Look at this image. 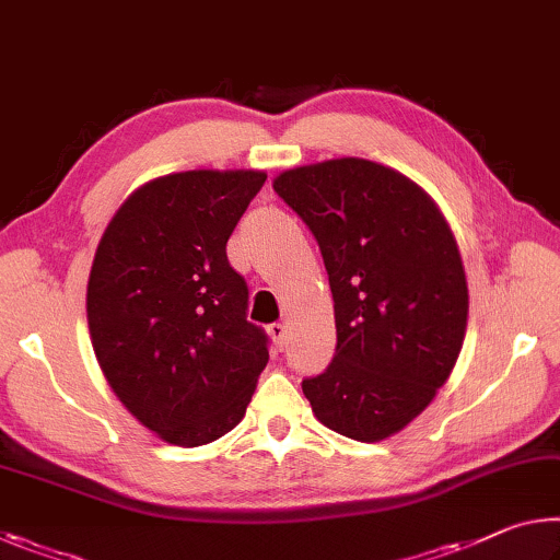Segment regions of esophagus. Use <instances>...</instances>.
Instances as JSON below:
<instances>
[{
    "mask_svg": "<svg viewBox=\"0 0 560 560\" xmlns=\"http://www.w3.org/2000/svg\"><path fill=\"white\" fill-rule=\"evenodd\" d=\"M287 334H289V328L283 324H271L269 326V336H271V341L277 343V349H283V343H287Z\"/></svg>",
    "mask_w": 560,
    "mask_h": 560,
    "instance_id": "esophagus-1",
    "label": "esophagus"
}]
</instances>
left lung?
Returning <instances> with one entry per match:
<instances>
[{
    "instance_id": "8db88e82",
    "label": "left lung",
    "mask_w": 560,
    "mask_h": 560,
    "mask_svg": "<svg viewBox=\"0 0 560 560\" xmlns=\"http://www.w3.org/2000/svg\"><path fill=\"white\" fill-rule=\"evenodd\" d=\"M273 191L312 229L334 296L336 353L304 396L328 429L374 443L406 429L464 346L468 283L429 194L359 156L287 168Z\"/></svg>"
}]
</instances>
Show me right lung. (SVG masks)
Instances as JSON below:
<instances>
[{
  "instance_id": "1",
  "label": "right lung",
  "mask_w": 560,
  "mask_h": 560,
  "mask_svg": "<svg viewBox=\"0 0 560 560\" xmlns=\"http://www.w3.org/2000/svg\"><path fill=\"white\" fill-rule=\"evenodd\" d=\"M264 182L254 168L159 176L129 194L96 246L86 283L96 361L127 411L174 446L232 431L269 361L226 259Z\"/></svg>"
}]
</instances>
